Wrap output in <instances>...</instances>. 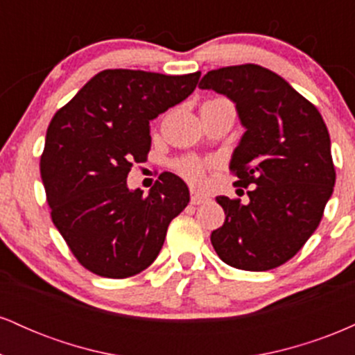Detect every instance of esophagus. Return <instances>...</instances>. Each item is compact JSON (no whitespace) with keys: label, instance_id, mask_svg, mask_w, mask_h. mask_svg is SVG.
<instances>
[{"label":"esophagus","instance_id":"obj_1","mask_svg":"<svg viewBox=\"0 0 355 355\" xmlns=\"http://www.w3.org/2000/svg\"><path fill=\"white\" fill-rule=\"evenodd\" d=\"M209 200L210 198L207 197L205 193H200V191H191L190 193V202L193 203V205H200V203H205Z\"/></svg>","mask_w":355,"mask_h":355}]
</instances>
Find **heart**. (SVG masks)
Instances as JSON below:
<instances>
[{
	"mask_svg": "<svg viewBox=\"0 0 355 355\" xmlns=\"http://www.w3.org/2000/svg\"><path fill=\"white\" fill-rule=\"evenodd\" d=\"M211 164L210 162H202V160H183L180 165H178V170L183 177L187 178L193 185H202L203 182L207 180V173H209Z\"/></svg>",
	"mask_w": 355,
	"mask_h": 355,
	"instance_id": "obj_1",
	"label": "heart"
}]
</instances>
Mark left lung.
I'll return each instance as SVG.
<instances>
[{
  "mask_svg": "<svg viewBox=\"0 0 355 355\" xmlns=\"http://www.w3.org/2000/svg\"><path fill=\"white\" fill-rule=\"evenodd\" d=\"M198 88L235 103L245 132L232 153L237 185L250 202L217 197L225 222L211 245L230 267L250 272L292 259L319 227L336 183L331 137L319 110L282 76L237 64L211 70Z\"/></svg>",
  "mask_w": 355,
  "mask_h": 355,
  "instance_id": "8db88e82",
  "label": "left lung"
}]
</instances>
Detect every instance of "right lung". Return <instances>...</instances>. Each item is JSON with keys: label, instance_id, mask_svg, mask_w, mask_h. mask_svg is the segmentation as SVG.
Listing matches in <instances>:
<instances>
[{"label": "right lung", "instance_id": "add662e5", "mask_svg": "<svg viewBox=\"0 0 355 355\" xmlns=\"http://www.w3.org/2000/svg\"><path fill=\"white\" fill-rule=\"evenodd\" d=\"M198 78L103 70L53 116L40 162L46 200L93 274L126 279L152 266L170 222L189 205V187L175 173H162L148 195L128 189L126 177L148 153L150 121L190 96Z\"/></svg>", "mask_w": 355, "mask_h": 355}]
</instances>
